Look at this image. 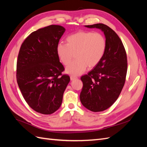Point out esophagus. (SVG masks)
Instances as JSON below:
<instances>
[{
  "instance_id": "obj_1",
  "label": "esophagus",
  "mask_w": 147,
  "mask_h": 147,
  "mask_svg": "<svg viewBox=\"0 0 147 147\" xmlns=\"http://www.w3.org/2000/svg\"><path fill=\"white\" fill-rule=\"evenodd\" d=\"M77 78H78L77 77H76V76H70V79H71V81L76 80V79H77Z\"/></svg>"
}]
</instances>
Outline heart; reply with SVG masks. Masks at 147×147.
Listing matches in <instances>:
<instances>
[{"instance_id":"obj_1","label":"heart","mask_w":147,"mask_h":147,"mask_svg":"<svg viewBox=\"0 0 147 147\" xmlns=\"http://www.w3.org/2000/svg\"><path fill=\"white\" fill-rule=\"evenodd\" d=\"M66 43H59L56 52L60 61L67 65L76 53L77 60L66 67V72L73 76L83 73L86 68L97 66L102 59L106 49V40L100 33L80 31L66 38Z\"/></svg>"}]
</instances>
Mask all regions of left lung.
I'll use <instances>...</instances> for the list:
<instances>
[{"mask_svg":"<svg viewBox=\"0 0 147 147\" xmlns=\"http://www.w3.org/2000/svg\"><path fill=\"white\" fill-rule=\"evenodd\" d=\"M104 32L106 49L102 59L88 74L82 76L80 94L82 104L92 112L110 107L117 99L125 84L127 71L125 50L117 33L103 24L85 25Z\"/></svg>","mask_w":147,"mask_h":147,"instance_id":"left-lung-1","label":"left lung"}]
</instances>
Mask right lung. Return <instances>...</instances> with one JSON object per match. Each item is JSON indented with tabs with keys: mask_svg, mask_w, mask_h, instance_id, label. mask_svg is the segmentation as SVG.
Masks as SVG:
<instances>
[{
	"mask_svg": "<svg viewBox=\"0 0 147 147\" xmlns=\"http://www.w3.org/2000/svg\"><path fill=\"white\" fill-rule=\"evenodd\" d=\"M51 25L32 32L23 43L17 63V81L27 103L42 114H51L61 106L63 93L70 81L56 52L65 32Z\"/></svg>",
	"mask_w": 147,
	"mask_h": 147,
	"instance_id": "add662e5",
	"label": "right lung"
}]
</instances>
